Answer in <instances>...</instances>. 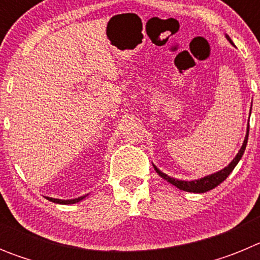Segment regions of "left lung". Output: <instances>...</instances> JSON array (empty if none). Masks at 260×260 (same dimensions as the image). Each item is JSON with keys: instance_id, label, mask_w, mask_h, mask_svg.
<instances>
[{"instance_id": "1", "label": "left lung", "mask_w": 260, "mask_h": 260, "mask_svg": "<svg viewBox=\"0 0 260 260\" xmlns=\"http://www.w3.org/2000/svg\"><path fill=\"white\" fill-rule=\"evenodd\" d=\"M225 38H226V40H228L232 45H234L233 41L231 40V38H229L228 35H225ZM250 113H251V110H250ZM247 139H249V126H247L246 137H245V141H243L242 147L240 148V151H238V153L236 155V157L232 160L231 164H229L228 167H225L224 169H221V171L210 174V176L203 177V178H199V180H192V181L177 180V178H173V177H169L168 174L162 173L160 169H157V167H156V165H153V168H155L156 173H157L158 176L162 177L165 181H168L169 183L174 185L176 187H178L180 190H183V191L198 192V194H202V192L210 191V190L215 189L216 186H219L220 183L222 182V181L226 180V177H228L229 174L232 173V171H233L234 168H236V165L238 164V161H240L241 157H242L243 152H245V150H246Z\"/></svg>"}]
</instances>
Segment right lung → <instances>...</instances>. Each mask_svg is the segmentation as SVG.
I'll return each mask as SVG.
<instances>
[{
	"label": "right lung",
	"instance_id": "obj_1",
	"mask_svg": "<svg viewBox=\"0 0 260 260\" xmlns=\"http://www.w3.org/2000/svg\"><path fill=\"white\" fill-rule=\"evenodd\" d=\"M86 198V195L84 197H79V198H75V199H68V201H65V199H56V198H49V197H47L48 201L53 202V203H58V204H74V203H78V202L83 201V199Z\"/></svg>",
	"mask_w": 260,
	"mask_h": 260
}]
</instances>
